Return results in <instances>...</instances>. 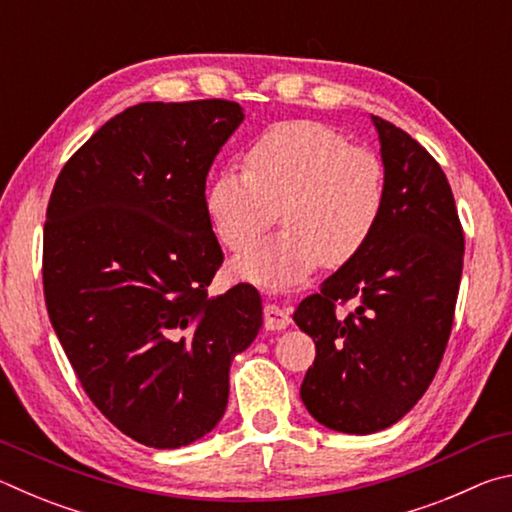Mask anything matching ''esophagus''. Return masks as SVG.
I'll return each instance as SVG.
<instances>
[{"mask_svg":"<svg viewBox=\"0 0 512 512\" xmlns=\"http://www.w3.org/2000/svg\"><path fill=\"white\" fill-rule=\"evenodd\" d=\"M291 323L289 314L284 309H280L277 305H266L264 307V327L268 332H282L287 329Z\"/></svg>","mask_w":512,"mask_h":512,"instance_id":"obj_1","label":"esophagus"}]
</instances>
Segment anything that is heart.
<instances>
[{
	"label": "heart",
	"mask_w": 512,
	"mask_h": 512,
	"mask_svg": "<svg viewBox=\"0 0 512 512\" xmlns=\"http://www.w3.org/2000/svg\"><path fill=\"white\" fill-rule=\"evenodd\" d=\"M216 239L244 253L277 221L273 241L250 250L237 273L291 287L323 262H352L370 244L386 207V171L377 153L350 146L336 128L311 119L280 121L244 151V171L223 169L205 187Z\"/></svg>",
	"instance_id": "b5f03b06"
}]
</instances>
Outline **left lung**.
<instances>
[{"mask_svg":"<svg viewBox=\"0 0 512 512\" xmlns=\"http://www.w3.org/2000/svg\"><path fill=\"white\" fill-rule=\"evenodd\" d=\"M386 207L370 244L300 302L293 320L316 343L300 397L325 427L375 433L404 418L443 361L463 273L452 187L429 151L372 115ZM350 301V315L338 307Z\"/></svg>","mask_w":512,"mask_h":512,"instance_id":"8db88e82","label":"left lung"}]
</instances>
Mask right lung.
I'll list each match as a JSON object with an SVG mask.
<instances>
[{
  "label": "right lung",
  "mask_w": 512,
  "mask_h": 512,
  "mask_svg": "<svg viewBox=\"0 0 512 512\" xmlns=\"http://www.w3.org/2000/svg\"><path fill=\"white\" fill-rule=\"evenodd\" d=\"M241 121L225 99L137 103L65 162L49 198V320L94 406L146 447L216 427L232 357L262 327L253 284L207 296L223 250L205 178Z\"/></svg>",
  "instance_id": "1"
}]
</instances>
